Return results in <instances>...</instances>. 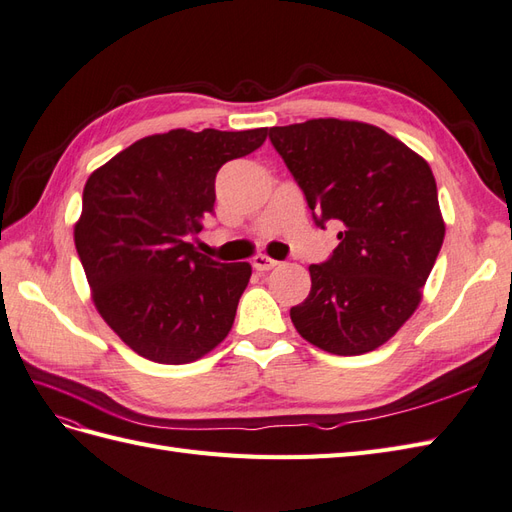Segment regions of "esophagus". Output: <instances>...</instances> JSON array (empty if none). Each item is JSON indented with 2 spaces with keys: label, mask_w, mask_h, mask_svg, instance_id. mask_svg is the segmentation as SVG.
Wrapping results in <instances>:
<instances>
[{
  "label": "esophagus",
  "mask_w": 512,
  "mask_h": 512,
  "mask_svg": "<svg viewBox=\"0 0 512 512\" xmlns=\"http://www.w3.org/2000/svg\"><path fill=\"white\" fill-rule=\"evenodd\" d=\"M274 266H279L277 259H272L268 255H255L253 257V268L259 270V272H266V270H272Z\"/></svg>",
  "instance_id": "1"
}]
</instances>
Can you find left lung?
<instances>
[{
    "instance_id": "left-lung-1",
    "label": "left lung",
    "mask_w": 512,
    "mask_h": 512,
    "mask_svg": "<svg viewBox=\"0 0 512 512\" xmlns=\"http://www.w3.org/2000/svg\"><path fill=\"white\" fill-rule=\"evenodd\" d=\"M316 222L339 220L337 248L311 264V292L290 309L300 337L339 357L372 352L422 303L445 238L437 181L385 129L339 119L270 127Z\"/></svg>"
}]
</instances>
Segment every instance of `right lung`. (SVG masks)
I'll return each instance as SVG.
<instances>
[{
    "instance_id": "add662e5",
    "label": "right lung",
    "mask_w": 512,
    "mask_h": 512,
    "mask_svg": "<svg viewBox=\"0 0 512 512\" xmlns=\"http://www.w3.org/2000/svg\"><path fill=\"white\" fill-rule=\"evenodd\" d=\"M266 136L268 127L170 129L136 140L88 177L77 255L99 316L140 357L192 363L229 335L253 268L220 264L186 240L214 212L220 166Z\"/></svg>"
}]
</instances>
